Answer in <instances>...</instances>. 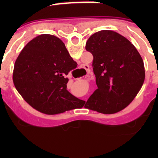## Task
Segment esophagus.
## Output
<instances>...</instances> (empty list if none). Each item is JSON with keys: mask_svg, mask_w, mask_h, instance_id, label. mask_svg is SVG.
I'll list each match as a JSON object with an SVG mask.
<instances>
[{"mask_svg": "<svg viewBox=\"0 0 158 158\" xmlns=\"http://www.w3.org/2000/svg\"><path fill=\"white\" fill-rule=\"evenodd\" d=\"M81 70L86 71L87 73H90V69H89V65H82L81 68Z\"/></svg>", "mask_w": 158, "mask_h": 158, "instance_id": "esophagus-1", "label": "esophagus"}]
</instances>
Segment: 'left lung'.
Listing matches in <instances>:
<instances>
[{"instance_id": "obj_1", "label": "left lung", "mask_w": 158, "mask_h": 158, "mask_svg": "<svg viewBox=\"0 0 158 158\" xmlns=\"http://www.w3.org/2000/svg\"><path fill=\"white\" fill-rule=\"evenodd\" d=\"M85 49L93 56L97 89L85 107L103 114L122 111L144 83V63L140 54L127 39L110 30L92 35Z\"/></svg>"}]
</instances>
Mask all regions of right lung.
<instances>
[{
	"instance_id": "add662e5",
	"label": "right lung",
	"mask_w": 158,
	"mask_h": 158,
	"mask_svg": "<svg viewBox=\"0 0 158 158\" xmlns=\"http://www.w3.org/2000/svg\"><path fill=\"white\" fill-rule=\"evenodd\" d=\"M77 65L59 38L40 35L31 40L16 58L14 85L27 104L47 115L81 107L85 101L66 89L67 75Z\"/></svg>"
}]
</instances>
